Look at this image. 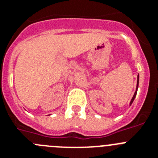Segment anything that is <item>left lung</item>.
Listing matches in <instances>:
<instances>
[{"label":"left lung","instance_id":"obj_1","mask_svg":"<svg viewBox=\"0 0 158 158\" xmlns=\"http://www.w3.org/2000/svg\"><path fill=\"white\" fill-rule=\"evenodd\" d=\"M139 75H138V80H137V86H136V90H135V94H134L133 97H132V99H131V102H130V106H131V104H132V103H133L134 100H135V96H136V95H137V91H138V88H139Z\"/></svg>","mask_w":158,"mask_h":158}]
</instances>
